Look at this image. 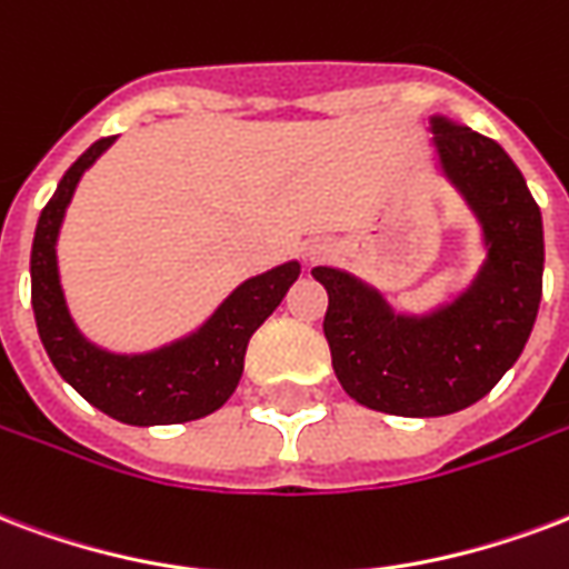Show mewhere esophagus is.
Listing matches in <instances>:
<instances>
[{
  "label": "esophagus",
  "instance_id": "34e87169",
  "mask_svg": "<svg viewBox=\"0 0 569 569\" xmlns=\"http://www.w3.org/2000/svg\"><path fill=\"white\" fill-rule=\"evenodd\" d=\"M327 254H330V246H327V242H320V239H315V242L306 246V258L309 260H323Z\"/></svg>",
  "mask_w": 569,
  "mask_h": 569
}]
</instances>
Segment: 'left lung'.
Wrapping results in <instances>:
<instances>
[{
	"label": "left lung",
	"mask_w": 569,
	"mask_h": 569,
	"mask_svg": "<svg viewBox=\"0 0 569 569\" xmlns=\"http://www.w3.org/2000/svg\"><path fill=\"white\" fill-rule=\"evenodd\" d=\"M435 147L489 242L462 300L431 318H396L357 279L311 269L330 297L323 336L336 378L350 399L396 417H443L492 392L519 360L543 297V219L522 170L492 138L443 119H435Z\"/></svg>",
	"instance_id": "obj_1"
}]
</instances>
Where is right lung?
I'll list each match as a JSON object with an SVG mask.
<instances>
[{
    "label": "right lung",
    "instance_id": "add662e5",
    "mask_svg": "<svg viewBox=\"0 0 569 569\" xmlns=\"http://www.w3.org/2000/svg\"><path fill=\"white\" fill-rule=\"evenodd\" d=\"M113 138L96 140L66 170L41 209L32 242V311L38 336L57 371L89 405L128 426H170L219 411L233 396L246 348L260 323L276 311L300 276V263H284L249 279L230 293L203 330L147 357H113L89 345L68 318L57 272V237L62 216L83 170Z\"/></svg>",
    "mask_w": 569,
    "mask_h": 569
}]
</instances>
